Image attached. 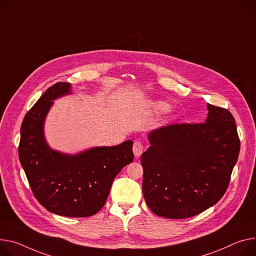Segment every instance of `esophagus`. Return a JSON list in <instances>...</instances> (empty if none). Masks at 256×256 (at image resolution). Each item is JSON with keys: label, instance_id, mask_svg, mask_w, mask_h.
I'll return each instance as SVG.
<instances>
[{"label": "esophagus", "instance_id": "34e87169", "mask_svg": "<svg viewBox=\"0 0 256 256\" xmlns=\"http://www.w3.org/2000/svg\"><path fill=\"white\" fill-rule=\"evenodd\" d=\"M144 145L141 141H136L134 143V147H132V151L136 157H140L142 155V153L144 152Z\"/></svg>", "mask_w": 256, "mask_h": 256}]
</instances>
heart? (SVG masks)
Wrapping results in <instances>:
<instances>
[{
  "label": "heart",
  "instance_id": "heart-1",
  "mask_svg": "<svg viewBox=\"0 0 256 256\" xmlns=\"http://www.w3.org/2000/svg\"><path fill=\"white\" fill-rule=\"evenodd\" d=\"M155 107H156V109H157L159 112H161V113H166V112H168L170 109V106L168 104H166V103H164V102L157 103V104L155 105Z\"/></svg>",
  "mask_w": 256,
  "mask_h": 256
}]
</instances>
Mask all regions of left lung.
<instances>
[{
	"label": "left lung",
	"mask_w": 256,
	"mask_h": 256,
	"mask_svg": "<svg viewBox=\"0 0 256 256\" xmlns=\"http://www.w3.org/2000/svg\"><path fill=\"white\" fill-rule=\"evenodd\" d=\"M203 124H176L151 130L142 154L143 194L151 212L187 218L214 205L226 193L240 151L233 115L207 104Z\"/></svg>",
	"instance_id": "obj_1"
}]
</instances>
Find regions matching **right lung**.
Returning <instances> with one entry per match:
<instances>
[{
    "label": "right lung",
    "mask_w": 256,
    "mask_h": 256,
    "mask_svg": "<svg viewBox=\"0 0 256 256\" xmlns=\"http://www.w3.org/2000/svg\"><path fill=\"white\" fill-rule=\"evenodd\" d=\"M68 94H72V84L57 82L26 113L20 128L18 155L34 197L47 210L86 218L104 206L113 180L132 162V141L74 155L50 148L44 136L46 116L54 100Z\"/></svg>",
    "instance_id": "right-lung-1"
}]
</instances>
